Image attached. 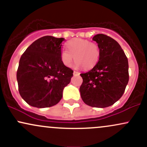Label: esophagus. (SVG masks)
<instances>
[{
    "instance_id": "34e87169",
    "label": "esophagus",
    "mask_w": 147,
    "mask_h": 147,
    "mask_svg": "<svg viewBox=\"0 0 147 147\" xmlns=\"http://www.w3.org/2000/svg\"><path fill=\"white\" fill-rule=\"evenodd\" d=\"M79 72H77V71H74L73 72V75H75V76H77V75H79Z\"/></svg>"
}]
</instances>
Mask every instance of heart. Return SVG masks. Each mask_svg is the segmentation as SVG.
<instances>
[{"label":"heart","mask_w":147,"mask_h":147,"mask_svg":"<svg viewBox=\"0 0 147 147\" xmlns=\"http://www.w3.org/2000/svg\"><path fill=\"white\" fill-rule=\"evenodd\" d=\"M68 50H63L61 52V60L64 65L70 67L76 61V68L83 67L86 70L92 68L98 63L100 50L98 45L88 40L75 38L67 44Z\"/></svg>","instance_id":"obj_1"}]
</instances>
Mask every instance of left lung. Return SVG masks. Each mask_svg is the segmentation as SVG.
<instances>
[{
    "instance_id": "8db88e82",
    "label": "left lung",
    "mask_w": 147,
    "mask_h": 147,
    "mask_svg": "<svg viewBox=\"0 0 147 147\" xmlns=\"http://www.w3.org/2000/svg\"><path fill=\"white\" fill-rule=\"evenodd\" d=\"M98 44L100 57L92 70L80 74L83 79L81 97L87 105L105 108L121 98L129 82V63L125 53L115 40L99 34L92 38Z\"/></svg>"
}]
</instances>
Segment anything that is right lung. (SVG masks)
Returning <instances> with one entry per match:
<instances>
[{
  "mask_svg": "<svg viewBox=\"0 0 147 147\" xmlns=\"http://www.w3.org/2000/svg\"><path fill=\"white\" fill-rule=\"evenodd\" d=\"M63 38L45 36L33 42L20 59L16 72L18 91L28 104L36 108L56 105L73 70L61 60Z\"/></svg>",
  "mask_w": 147,
  "mask_h": 147,
  "instance_id": "obj_1",
  "label": "right lung"
}]
</instances>
